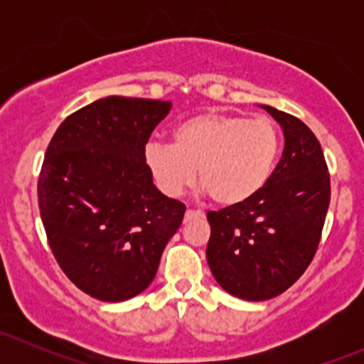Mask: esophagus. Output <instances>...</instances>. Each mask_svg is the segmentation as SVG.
Here are the masks:
<instances>
[{
  "instance_id": "obj_1",
  "label": "esophagus",
  "mask_w": 364,
  "mask_h": 364,
  "mask_svg": "<svg viewBox=\"0 0 364 364\" xmlns=\"http://www.w3.org/2000/svg\"><path fill=\"white\" fill-rule=\"evenodd\" d=\"M200 216H204V213L193 211V209H186V213H185V222H188V220H192V218H200Z\"/></svg>"
}]
</instances>
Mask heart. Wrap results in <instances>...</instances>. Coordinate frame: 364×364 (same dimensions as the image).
Returning a JSON list of instances; mask_svg holds the SVG:
<instances>
[{
    "instance_id": "1",
    "label": "heart",
    "mask_w": 364,
    "mask_h": 364,
    "mask_svg": "<svg viewBox=\"0 0 364 364\" xmlns=\"http://www.w3.org/2000/svg\"><path fill=\"white\" fill-rule=\"evenodd\" d=\"M280 155V130L269 117L199 114L172 130L171 142L149 141L144 164L160 192L178 197L196 181L220 205L250 200L269 181Z\"/></svg>"
}]
</instances>
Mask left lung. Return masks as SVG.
<instances>
[{"instance_id":"1","label":"left lung","mask_w":364,"mask_h":364,"mask_svg":"<svg viewBox=\"0 0 364 364\" xmlns=\"http://www.w3.org/2000/svg\"><path fill=\"white\" fill-rule=\"evenodd\" d=\"M284 132V153L269 181L250 200L209 211L205 257L220 287L247 301L280 296L317 252L331 197L328 165L301 119L260 105Z\"/></svg>"}]
</instances>
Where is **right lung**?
<instances>
[{
	"instance_id": "obj_1",
	"label": "right lung",
	"mask_w": 364,
	"mask_h": 364,
	"mask_svg": "<svg viewBox=\"0 0 364 364\" xmlns=\"http://www.w3.org/2000/svg\"><path fill=\"white\" fill-rule=\"evenodd\" d=\"M171 102L107 97L68 116L38 179L50 250L95 299L119 303L148 289L185 204L153 183L144 146Z\"/></svg>"
}]
</instances>
